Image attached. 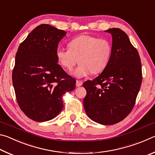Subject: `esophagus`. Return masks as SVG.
I'll return each instance as SVG.
<instances>
[{"label":"esophagus","mask_w":155,"mask_h":155,"mask_svg":"<svg viewBox=\"0 0 155 155\" xmlns=\"http://www.w3.org/2000/svg\"><path fill=\"white\" fill-rule=\"evenodd\" d=\"M83 85V81H80V80H77V82H76V85L77 86V87H80Z\"/></svg>","instance_id":"34e87169"}]
</instances>
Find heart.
Listing matches in <instances>:
<instances>
[{"instance_id":"obj_1","label":"heart","mask_w":155,"mask_h":155,"mask_svg":"<svg viewBox=\"0 0 155 155\" xmlns=\"http://www.w3.org/2000/svg\"><path fill=\"white\" fill-rule=\"evenodd\" d=\"M111 53L112 46L108 40L83 35L70 41L68 48H57L56 58L59 64L68 70L81 63L73 73L77 77L82 78L91 73L103 72L109 64Z\"/></svg>"}]
</instances>
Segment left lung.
<instances>
[{
    "mask_svg": "<svg viewBox=\"0 0 155 155\" xmlns=\"http://www.w3.org/2000/svg\"><path fill=\"white\" fill-rule=\"evenodd\" d=\"M112 35V53L98 77L83 84L87 91L83 106L93 121L111 125L124 120L134 107L142 81L140 54L124 31H105Z\"/></svg>",
    "mask_w": 155,
    "mask_h": 155,
    "instance_id": "obj_1",
    "label": "left lung"
}]
</instances>
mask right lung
<instances>
[{
	"label": "right lung",
	"instance_id": "right-lung-1",
	"mask_svg": "<svg viewBox=\"0 0 155 155\" xmlns=\"http://www.w3.org/2000/svg\"><path fill=\"white\" fill-rule=\"evenodd\" d=\"M65 34L49 25H40L18 47L12 82L20 108L34 121L55 117L64 107V94L75 88L76 80L56 58L58 44Z\"/></svg>",
	"mask_w": 155,
	"mask_h": 155
}]
</instances>
